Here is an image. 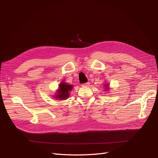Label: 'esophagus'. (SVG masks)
Returning a JSON list of instances; mask_svg holds the SVG:
<instances>
[{
    "mask_svg": "<svg viewBox=\"0 0 158 158\" xmlns=\"http://www.w3.org/2000/svg\"><path fill=\"white\" fill-rule=\"evenodd\" d=\"M89 85V82H86V83H84L83 84H82V86L83 87H88Z\"/></svg>",
    "mask_w": 158,
    "mask_h": 158,
    "instance_id": "34e87169",
    "label": "esophagus"
}]
</instances>
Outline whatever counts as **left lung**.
I'll use <instances>...</instances> for the list:
<instances>
[{
  "instance_id": "obj_1",
  "label": "left lung",
  "mask_w": 158,
  "mask_h": 158,
  "mask_svg": "<svg viewBox=\"0 0 158 158\" xmlns=\"http://www.w3.org/2000/svg\"><path fill=\"white\" fill-rule=\"evenodd\" d=\"M108 86H109L108 84H106V85H105V87H106V89H108Z\"/></svg>"
}]
</instances>
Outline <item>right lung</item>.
<instances>
[{
    "label": "right lung",
    "mask_w": 158,
    "mask_h": 158,
    "mask_svg": "<svg viewBox=\"0 0 158 158\" xmlns=\"http://www.w3.org/2000/svg\"><path fill=\"white\" fill-rule=\"evenodd\" d=\"M59 86V89L57 90V93L55 95V98L60 100L67 99L69 97V92L73 88V85L62 82Z\"/></svg>",
    "instance_id": "1"
}]
</instances>
